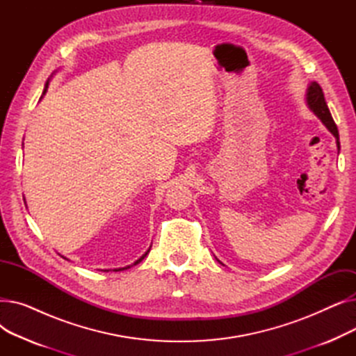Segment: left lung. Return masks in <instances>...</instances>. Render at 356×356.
Masks as SVG:
<instances>
[{
	"label": "left lung",
	"instance_id": "8db88e82",
	"mask_svg": "<svg viewBox=\"0 0 356 356\" xmlns=\"http://www.w3.org/2000/svg\"><path fill=\"white\" fill-rule=\"evenodd\" d=\"M306 102H307V106L310 108V111L313 112V114L317 118H319L323 122V125L334 136L336 145H338V149H339L341 148V143H339L338 127H336V124H334V121H333V118L330 115V111H329L327 104L325 101L323 90H322L321 85L317 83V82H310V85L307 88V93H306ZM219 263H220V261H219Z\"/></svg>",
	"mask_w": 356,
	"mask_h": 356
}]
</instances>
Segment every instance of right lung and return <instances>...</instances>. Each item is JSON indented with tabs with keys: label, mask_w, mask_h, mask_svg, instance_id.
Instances as JSON below:
<instances>
[{
	"label": "right lung",
	"mask_w": 356,
	"mask_h": 356,
	"mask_svg": "<svg viewBox=\"0 0 356 356\" xmlns=\"http://www.w3.org/2000/svg\"><path fill=\"white\" fill-rule=\"evenodd\" d=\"M47 88H49V81H47V82H46V86H44V90H43V95H44V93H46V90H47ZM148 252H149V250H148V251H147V252H145V254H144V255H143V257H140V258H138V259H137V261H136V263H134V264H133V266H137V264H138V263H141V261H143V259H144V257H145V255H147V254H148ZM127 268H129V266H128V267H122V268H115V270H114V271H122V270H127ZM105 271H108V270H105Z\"/></svg>",
	"instance_id": "right-lung-1"
}]
</instances>
